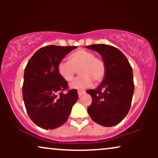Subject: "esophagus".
I'll list each match as a JSON object with an SVG mask.
<instances>
[{"instance_id": "obj_1", "label": "esophagus", "mask_w": 158, "mask_h": 158, "mask_svg": "<svg viewBox=\"0 0 158 158\" xmlns=\"http://www.w3.org/2000/svg\"><path fill=\"white\" fill-rule=\"evenodd\" d=\"M84 94H85V90H78V95H79V97H80L81 95H83Z\"/></svg>"}]
</instances>
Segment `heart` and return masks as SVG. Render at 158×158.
Here are the masks:
<instances>
[{"mask_svg": "<svg viewBox=\"0 0 158 158\" xmlns=\"http://www.w3.org/2000/svg\"><path fill=\"white\" fill-rule=\"evenodd\" d=\"M79 68L81 74L70 84L73 89H84L93 84L100 82L106 76V64L93 52L86 50H78L69 56V61L61 60L58 64V72L65 81H70Z\"/></svg>", "mask_w": 158, "mask_h": 158, "instance_id": "b5f03b06", "label": "heart"}]
</instances>
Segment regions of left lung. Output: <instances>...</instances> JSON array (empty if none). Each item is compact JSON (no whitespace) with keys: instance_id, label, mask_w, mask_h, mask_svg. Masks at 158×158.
I'll list each match as a JSON object with an SVG mask.
<instances>
[{"instance_id":"obj_1","label":"left lung","mask_w":158,"mask_h":158,"mask_svg":"<svg viewBox=\"0 0 158 158\" xmlns=\"http://www.w3.org/2000/svg\"><path fill=\"white\" fill-rule=\"evenodd\" d=\"M86 48L100 54L106 69L100 85L86 91L92 97L88 114L101 126H116L126 117L131 105L135 90L132 68L124 54L113 46L101 44Z\"/></svg>"}]
</instances>
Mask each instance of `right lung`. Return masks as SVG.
<instances>
[{"mask_svg": "<svg viewBox=\"0 0 158 158\" xmlns=\"http://www.w3.org/2000/svg\"><path fill=\"white\" fill-rule=\"evenodd\" d=\"M77 47L50 45L37 50L27 63L23 75V99L32 121L44 129H54L66 122L79 96L68 88L58 72V64Z\"/></svg>", "mask_w": 158, "mask_h": 158, "instance_id": "1", "label": "right lung"}]
</instances>
